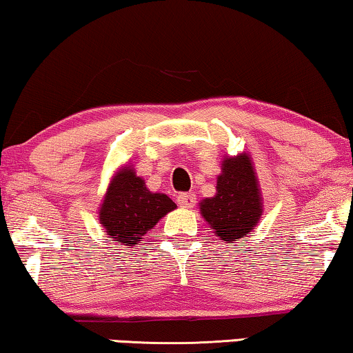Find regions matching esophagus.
<instances>
[{
  "label": "esophagus",
  "instance_id": "esophagus-1",
  "mask_svg": "<svg viewBox=\"0 0 353 353\" xmlns=\"http://www.w3.org/2000/svg\"><path fill=\"white\" fill-rule=\"evenodd\" d=\"M176 203L181 208H192L195 205V195L192 192H183L176 197Z\"/></svg>",
  "mask_w": 353,
  "mask_h": 353
}]
</instances>
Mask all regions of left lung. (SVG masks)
Wrapping results in <instances>:
<instances>
[{"mask_svg": "<svg viewBox=\"0 0 353 353\" xmlns=\"http://www.w3.org/2000/svg\"><path fill=\"white\" fill-rule=\"evenodd\" d=\"M262 197L249 154L224 158L216 195L200 202V213L222 241L245 240L262 216Z\"/></svg>", "mask_w": 353, "mask_h": 353, "instance_id": "8db88e82", "label": "left lung"}]
</instances>
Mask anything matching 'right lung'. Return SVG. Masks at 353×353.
<instances>
[{
	"label": "right lung",
	"mask_w": 353,
	"mask_h": 353,
	"mask_svg": "<svg viewBox=\"0 0 353 353\" xmlns=\"http://www.w3.org/2000/svg\"><path fill=\"white\" fill-rule=\"evenodd\" d=\"M169 195L151 192L132 167H123L108 184L99 221L110 241L134 246L158 224L161 218L175 210Z\"/></svg>",
	"instance_id": "right-lung-1"
}]
</instances>
